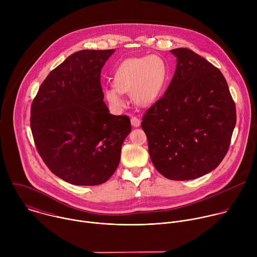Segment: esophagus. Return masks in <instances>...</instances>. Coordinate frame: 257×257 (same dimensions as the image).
Listing matches in <instances>:
<instances>
[{
    "instance_id": "34e87169",
    "label": "esophagus",
    "mask_w": 257,
    "mask_h": 257,
    "mask_svg": "<svg viewBox=\"0 0 257 257\" xmlns=\"http://www.w3.org/2000/svg\"><path fill=\"white\" fill-rule=\"evenodd\" d=\"M140 120L138 119V118H136V117H131V125L133 126V127H135V128H137V127H139L140 126Z\"/></svg>"
}]
</instances>
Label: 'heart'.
Returning a JSON list of instances; mask_svg holds the SVG:
<instances>
[{"label":"heart","instance_id":"obj_1","mask_svg":"<svg viewBox=\"0 0 257 257\" xmlns=\"http://www.w3.org/2000/svg\"><path fill=\"white\" fill-rule=\"evenodd\" d=\"M168 65L161 57L152 55L127 59L113 73V86L103 88V96L115 112L127 106L123 94H130L140 107H149L161 97L168 79Z\"/></svg>","mask_w":257,"mask_h":257}]
</instances>
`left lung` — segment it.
I'll return each instance as SVG.
<instances>
[{
    "instance_id": "1",
    "label": "left lung",
    "mask_w": 257,
    "mask_h": 257,
    "mask_svg": "<svg viewBox=\"0 0 257 257\" xmlns=\"http://www.w3.org/2000/svg\"><path fill=\"white\" fill-rule=\"evenodd\" d=\"M176 70L164 96L142 118L155 168L166 178L192 180L225 158L236 125V107L216 67L189 49L170 51Z\"/></svg>"
}]
</instances>
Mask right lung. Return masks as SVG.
I'll return each mask as SVG.
<instances>
[{
	"label": "right lung",
	"instance_id": "add662e5",
	"mask_svg": "<svg viewBox=\"0 0 257 257\" xmlns=\"http://www.w3.org/2000/svg\"><path fill=\"white\" fill-rule=\"evenodd\" d=\"M115 50H83L51 71L31 104L34 143L48 168L73 185L94 186L115 173L131 132L127 116L109 114L100 72Z\"/></svg>",
	"mask_w": 257,
	"mask_h": 257
}]
</instances>
